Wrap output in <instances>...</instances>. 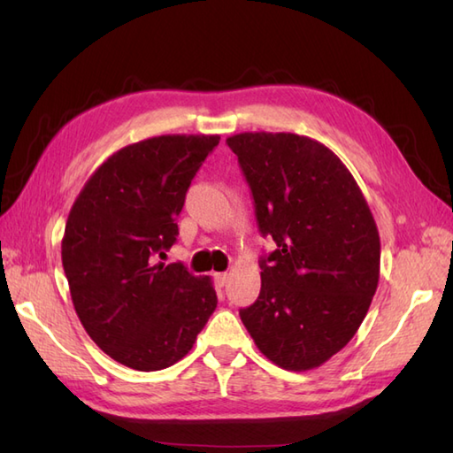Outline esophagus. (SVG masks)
Wrapping results in <instances>:
<instances>
[{
    "instance_id": "esophagus-1",
    "label": "esophagus",
    "mask_w": 453,
    "mask_h": 453,
    "mask_svg": "<svg viewBox=\"0 0 453 453\" xmlns=\"http://www.w3.org/2000/svg\"><path fill=\"white\" fill-rule=\"evenodd\" d=\"M227 278H229V274H227V273H218V274H214V280H216V284H218V286H226Z\"/></svg>"
}]
</instances>
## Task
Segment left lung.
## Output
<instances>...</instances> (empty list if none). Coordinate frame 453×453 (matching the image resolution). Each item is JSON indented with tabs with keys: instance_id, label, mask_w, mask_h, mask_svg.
<instances>
[{
	"instance_id": "8db88e82",
	"label": "left lung",
	"mask_w": 453,
	"mask_h": 453,
	"mask_svg": "<svg viewBox=\"0 0 453 453\" xmlns=\"http://www.w3.org/2000/svg\"><path fill=\"white\" fill-rule=\"evenodd\" d=\"M227 146L251 187L263 235L261 294L239 317L284 370L319 368L358 331L380 280V234L350 171L321 142L243 132Z\"/></svg>"
}]
</instances>
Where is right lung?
Returning <instances> with one entry per match:
<instances>
[{
    "label": "right lung",
    "mask_w": 453,
    "mask_h": 453,
    "mask_svg": "<svg viewBox=\"0 0 453 453\" xmlns=\"http://www.w3.org/2000/svg\"><path fill=\"white\" fill-rule=\"evenodd\" d=\"M219 136L167 134L119 150L75 198L62 265L83 329L132 370L185 358L214 313L210 276L151 257L177 242L187 190Z\"/></svg>",
    "instance_id": "1"
}]
</instances>
